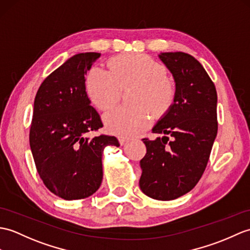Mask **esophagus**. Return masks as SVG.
Returning <instances> with one entry per match:
<instances>
[{"label":"esophagus","instance_id":"obj_1","mask_svg":"<svg viewBox=\"0 0 250 250\" xmlns=\"http://www.w3.org/2000/svg\"><path fill=\"white\" fill-rule=\"evenodd\" d=\"M118 142H119V144L121 145V146H124L125 144L127 143V139L125 138V137H118Z\"/></svg>","mask_w":250,"mask_h":250}]
</instances>
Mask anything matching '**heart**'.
Instances as JSON below:
<instances>
[{
    "label": "heart",
    "instance_id": "1",
    "mask_svg": "<svg viewBox=\"0 0 250 250\" xmlns=\"http://www.w3.org/2000/svg\"><path fill=\"white\" fill-rule=\"evenodd\" d=\"M109 71L92 67L86 75L85 89L91 104L106 111L117 103L123 90L135 87L131 96L134 106H119L103 116L106 130L121 137L134 136L150 124L148 111L154 117L164 116L175 102L177 86L166 74V68L145 54H123L108 62Z\"/></svg>",
    "mask_w": 250,
    "mask_h": 250
}]
</instances>
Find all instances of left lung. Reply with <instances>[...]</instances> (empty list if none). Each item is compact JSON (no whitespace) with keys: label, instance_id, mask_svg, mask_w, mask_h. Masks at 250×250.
<instances>
[{"label":"left lung","instance_id":"obj_1","mask_svg":"<svg viewBox=\"0 0 250 250\" xmlns=\"http://www.w3.org/2000/svg\"><path fill=\"white\" fill-rule=\"evenodd\" d=\"M160 59L175 78L177 95L152 129L163 137L142 139L147 153L141 160L139 188L150 198L172 200L193 189L205 172L218 129L217 94L195 57L165 52Z\"/></svg>","mask_w":250,"mask_h":250}]
</instances>
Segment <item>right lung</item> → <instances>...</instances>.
Returning a JSON list of instances; mask_svg holds the SVG:
<instances>
[{
    "label": "right lung",
    "instance_id": "right-lung-1",
    "mask_svg": "<svg viewBox=\"0 0 250 250\" xmlns=\"http://www.w3.org/2000/svg\"><path fill=\"white\" fill-rule=\"evenodd\" d=\"M99 56H72L44 79L35 97L30 129L35 165L45 188L66 200L84 199L100 188L103 149L119 146L115 136L87 137L103 126L85 90V74Z\"/></svg>",
    "mask_w": 250,
    "mask_h": 250
}]
</instances>
